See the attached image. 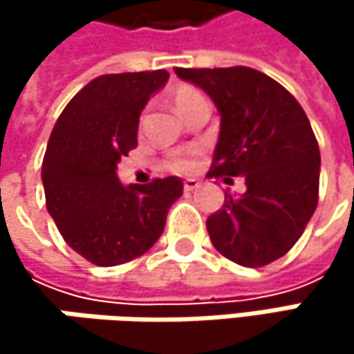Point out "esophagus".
Here are the masks:
<instances>
[{
	"mask_svg": "<svg viewBox=\"0 0 354 354\" xmlns=\"http://www.w3.org/2000/svg\"><path fill=\"white\" fill-rule=\"evenodd\" d=\"M198 188V182L196 180H186L184 182V192H192V190H196Z\"/></svg>",
	"mask_w": 354,
	"mask_h": 354,
	"instance_id": "esophagus-1",
	"label": "esophagus"
}]
</instances>
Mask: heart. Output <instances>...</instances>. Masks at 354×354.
I'll list each match as a JSON object with an SVG mask.
<instances>
[{
	"label": "heart",
	"mask_w": 354,
	"mask_h": 354,
	"mask_svg": "<svg viewBox=\"0 0 354 354\" xmlns=\"http://www.w3.org/2000/svg\"><path fill=\"white\" fill-rule=\"evenodd\" d=\"M172 100L178 112L182 114L190 104H194L196 100H203V94L198 90H194L192 86H178L172 92ZM166 170L174 172V174H188L192 170V156L190 153H174L166 160Z\"/></svg>",
	"instance_id": "heart-1"
}]
</instances>
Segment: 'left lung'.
Listing matches in <instances>:
<instances>
[{
    "instance_id": "left-lung-1",
    "label": "left lung",
    "mask_w": 354,
    "mask_h": 354,
    "mask_svg": "<svg viewBox=\"0 0 354 354\" xmlns=\"http://www.w3.org/2000/svg\"><path fill=\"white\" fill-rule=\"evenodd\" d=\"M174 71L207 92L221 116L207 176L246 180V192L225 194L207 219L213 246L248 268L274 262L295 246L318 207L319 147L304 108L252 67Z\"/></svg>"
}]
</instances>
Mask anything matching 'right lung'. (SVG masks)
Here are the masks:
<instances>
[{"instance_id": "obj_1", "label": "right lung", "mask_w": 354, "mask_h": 354, "mask_svg": "<svg viewBox=\"0 0 354 354\" xmlns=\"http://www.w3.org/2000/svg\"><path fill=\"white\" fill-rule=\"evenodd\" d=\"M170 73H110L92 80L61 112L42 160L44 198L63 240L88 262L116 266L153 246L182 180L122 186L118 162L137 147L139 114Z\"/></svg>"}]
</instances>
